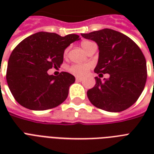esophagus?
Segmentation results:
<instances>
[{
    "label": "esophagus",
    "mask_w": 154,
    "mask_h": 154,
    "mask_svg": "<svg viewBox=\"0 0 154 154\" xmlns=\"http://www.w3.org/2000/svg\"><path fill=\"white\" fill-rule=\"evenodd\" d=\"M82 80H83L82 77H76V81H77V82H82Z\"/></svg>",
    "instance_id": "34e87169"
}]
</instances>
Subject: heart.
<instances>
[{
    "label": "heart",
    "instance_id": "heart-1",
    "mask_svg": "<svg viewBox=\"0 0 154 154\" xmlns=\"http://www.w3.org/2000/svg\"><path fill=\"white\" fill-rule=\"evenodd\" d=\"M92 42H88V41H85V42H83L82 43V48L84 49V50L85 51L86 49L88 48L89 45L91 44ZM68 50L65 51V53H67ZM91 67V65L89 64H77V65H71L69 68V71L70 73L75 75V76H78V77H82V76H85L86 74L89 69Z\"/></svg>",
    "mask_w": 154,
    "mask_h": 154
}]
</instances>
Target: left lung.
<instances>
[{"label":"left lung","mask_w":154,"mask_h":154,"mask_svg":"<svg viewBox=\"0 0 154 154\" xmlns=\"http://www.w3.org/2000/svg\"><path fill=\"white\" fill-rule=\"evenodd\" d=\"M82 36L98 45L94 72L99 77L109 74L107 79L95 77L96 85L87 91L90 102L108 112H121L130 107L141 94L147 79L146 60L140 48L126 35L110 29Z\"/></svg>","instance_id":"1"}]
</instances>
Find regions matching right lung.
I'll list each match as a JSON object with an SVG mask.
<instances>
[{
  "label": "right lung",
  "mask_w": 154,
  "mask_h": 154,
  "mask_svg": "<svg viewBox=\"0 0 154 154\" xmlns=\"http://www.w3.org/2000/svg\"><path fill=\"white\" fill-rule=\"evenodd\" d=\"M80 39L77 34L38 32L23 40L11 53L6 74L16 101L31 110L49 109L65 101L74 76L62 72L55 77L47 71L60 68L65 49Z\"/></svg>",
  "instance_id": "1"
}]
</instances>
